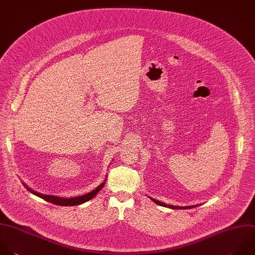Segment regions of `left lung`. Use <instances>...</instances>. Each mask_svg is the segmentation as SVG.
Here are the masks:
<instances>
[{"instance_id":"1","label":"left lung","mask_w":255,"mask_h":255,"mask_svg":"<svg viewBox=\"0 0 255 255\" xmlns=\"http://www.w3.org/2000/svg\"><path fill=\"white\" fill-rule=\"evenodd\" d=\"M153 202H155L156 204H158V205H161V206H164V207H168V208H172V209H188V208H193V207H196L197 205H189V206H176V205H171V204H166V203H164V202H161V201H159V200H156V199H154V198H152V197H149Z\"/></svg>"}]
</instances>
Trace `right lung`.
<instances>
[{"label":"right lung","mask_w":255,"mask_h":255,"mask_svg":"<svg viewBox=\"0 0 255 255\" xmlns=\"http://www.w3.org/2000/svg\"><path fill=\"white\" fill-rule=\"evenodd\" d=\"M106 180L107 178L104 180V182H102L97 188H95L94 190H92L91 192L89 193H86L84 195H81V196H76V197H61V196H57V195H49V194H44V193H41V192H38L34 189H32L31 187H29L26 183H23L24 186L33 194L53 203V204H56V205H61V206H72V205H79V204H82V203H85L89 200H91L92 198H94L98 192L104 187V185L106 184Z\"/></svg>","instance_id":"right-lung-1"}]
</instances>
